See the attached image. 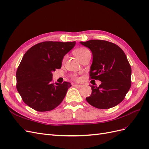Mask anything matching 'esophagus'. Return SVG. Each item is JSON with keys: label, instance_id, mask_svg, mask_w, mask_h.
<instances>
[{"label": "esophagus", "instance_id": "obj_1", "mask_svg": "<svg viewBox=\"0 0 149 149\" xmlns=\"http://www.w3.org/2000/svg\"><path fill=\"white\" fill-rule=\"evenodd\" d=\"M73 86H74V87H78V88H81L83 86L82 84H73Z\"/></svg>", "mask_w": 149, "mask_h": 149}]
</instances>
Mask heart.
<instances>
[{"label":"heart","instance_id":"1","mask_svg":"<svg viewBox=\"0 0 149 149\" xmlns=\"http://www.w3.org/2000/svg\"><path fill=\"white\" fill-rule=\"evenodd\" d=\"M88 52H89L88 49L85 48H79L76 49V50L74 51V55H76V56L78 58L79 60L81 59V58L85 55V54L88 53ZM72 78L73 79L76 80V81H79V78L78 76L74 75L72 76Z\"/></svg>","mask_w":149,"mask_h":149}]
</instances>
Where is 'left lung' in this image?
Here are the masks:
<instances>
[{
    "label": "left lung",
    "instance_id": "8db88e82",
    "mask_svg": "<svg viewBox=\"0 0 149 149\" xmlns=\"http://www.w3.org/2000/svg\"><path fill=\"white\" fill-rule=\"evenodd\" d=\"M80 43L93 54L90 78L102 82L99 86H91L92 93L86 98L87 102L102 109L119 104L131 86V67L124 52L117 45L105 40H91Z\"/></svg>",
    "mask_w": 149,
    "mask_h": 149
}]
</instances>
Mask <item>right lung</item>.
Listing matches in <instances>:
<instances>
[{"instance_id": "obj_1", "label": "right lung", "mask_w": 149, "mask_h": 149, "mask_svg": "<svg viewBox=\"0 0 149 149\" xmlns=\"http://www.w3.org/2000/svg\"><path fill=\"white\" fill-rule=\"evenodd\" d=\"M76 42H43L31 47L18 67L17 89L26 105L39 112L52 111L63 100L69 82H52V72L61 67Z\"/></svg>"}]
</instances>
